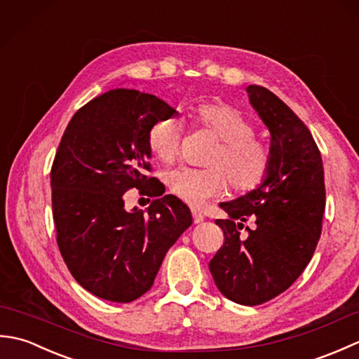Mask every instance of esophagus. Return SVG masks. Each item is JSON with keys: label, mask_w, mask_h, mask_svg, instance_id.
<instances>
[{"label": "esophagus", "mask_w": 359, "mask_h": 359, "mask_svg": "<svg viewBox=\"0 0 359 359\" xmlns=\"http://www.w3.org/2000/svg\"><path fill=\"white\" fill-rule=\"evenodd\" d=\"M191 215H193V220H194V224H201L202 220H203V215L202 212L199 211V210H191Z\"/></svg>", "instance_id": "1"}]
</instances>
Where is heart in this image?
Masks as SVG:
<instances>
[{
	"label": "heart",
	"mask_w": 359,
	"mask_h": 359,
	"mask_svg": "<svg viewBox=\"0 0 359 359\" xmlns=\"http://www.w3.org/2000/svg\"><path fill=\"white\" fill-rule=\"evenodd\" d=\"M193 118L220 140L212 151L208 170L179 168L168 174L170 191L193 207H201L211 197L222 194L228 182L238 193L253 191L269 171L271 152L257 139L256 126L241 109L225 103H203L193 109ZM182 125L175 117H162L151 125L148 147L163 163L179 154Z\"/></svg>",
	"instance_id": "1"
}]
</instances>
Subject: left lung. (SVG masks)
<instances>
[{
    "instance_id": "left-lung-1",
    "label": "left lung",
    "mask_w": 359,
    "mask_h": 359,
    "mask_svg": "<svg viewBox=\"0 0 359 359\" xmlns=\"http://www.w3.org/2000/svg\"><path fill=\"white\" fill-rule=\"evenodd\" d=\"M250 103L269 128L271 160L253 191L222 202L217 219L224 245L210 261L219 292L242 306H259L284 293L310 262L323 230L325 185L321 152L304 121L262 86L247 88ZM251 217L245 240L240 230Z\"/></svg>"
}]
</instances>
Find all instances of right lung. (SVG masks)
Here are the masks:
<instances>
[{
	"label": "right lung",
	"mask_w": 359,
	"mask_h": 359,
	"mask_svg": "<svg viewBox=\"0 0 359 359\" xmlns=\"http://www.w3.org/2000/svg\"><path fill=\"white\" fill-rule=\"evenodd\" d=\"M177 114L156 95L111 89L74 114L50 170L57 243L79 284L102 299L131 302L154 284L179 236L193 224L175 196L152 201L148 212L126 211L123 194L156 197L148 131Z\"/></svg>",
	"instance_id": "right-lung-1"
}]
</instances>
